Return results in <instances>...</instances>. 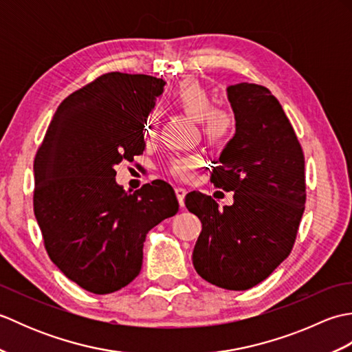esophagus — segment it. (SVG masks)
Returning <instances> with one entry per match:
<instances>
[{
  "label": "esophagus",
  "mask_w": 352,
  "mask_h": 352,
  "mask_svg": "<svg viewBox=\"0 0 352 352\" xmlns=\"http://www.w3.org/2000/svg\"><path fill=\"white\" fill-rule=\"evenodd\" d=\"M175 195L178 199V204L183 208L184 207V197H186V189L183 188H175Z\"/></svg>",
  "instance_id": "esophagus-1"
}]
</instances>
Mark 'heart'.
Here are the masks:
<instances>
[{
	"label": "heart",
	"instance_id": "b5f03b06",
	"mask_svg": "<svg viewBox=\"0 0 352 352\" xmlns=\"http://www.w3.org/2000/svg\"><path fill=\"white\" fill-rule=\"evenodd\" d=\"M175 106L192 121L201 122L204 138L212 144H222L234 129V119L226 109L214 107L210 94L198 81L186 80L172 94ZM157 126V111H149L142 122V133L153 136ZM201 163L199 157H182L169 163V172L180 180L190 178L193 169Z\"/></svg>",
	"mask_w": 352,
	"mask_h": 352
}]
</instances>
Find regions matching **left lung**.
Wrapping results in <instances>:
<instances>
[{
  "label": "left lung",
  "instance_id": "left-lung-1",
  "mask_svg": "<svg viewBox=\"0 0 352 352\" xmlns=\"http://www.w3.org/2000/svg\"><path fill=\"white\" fill-rule=\"evenodd\" d=\"M236 133L213 168L216 188L234 192L219 208L201 192L186 195L203 230L192 254L201 278L227 290H246L271 275L294 246L305 204L304 154L294 126L269 89L227 87Z\"/></svg>",
  "mask_w": 352,
  "mask_h": 352
}]
</instances>
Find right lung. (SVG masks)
Here are the masks:
<instances>
[{
	"label": "right lung",
	"mask_w": 352,
	"mask_h": 352,
	"mask_svg": "<svg viewBox=\"0 0 352 352\" xmlns=\"http://www.w3.org/2000/svg\"><path fill=\"white\" fill-rule=\"evenodd\" d=\"M164 81L109 72L57 107L34 159V216L48 256L80 287L106 295L140 272L148 231L178 212L170 184L125 192L115 166L144 153V118Z\"/></svg>",
	"instance_id": "obj_1"
}]
</instances>
